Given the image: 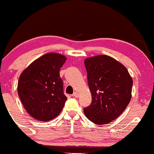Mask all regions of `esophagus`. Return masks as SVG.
<instances>
[{"mask_svg": "<svg viewBox=\"0 0 154 154\" xmlns=\"http://www.w3.org/2000/svg\"><path fill=\"white\" fill-rule=\"evenodd\" d=\"M73 97H75V98H77V97H79L78 93H77V92H74V94H73Z\"/></svg>", "mask_w": 154, "mask_h": 154, "instance_id": "obj_1", "label": "esophagus"}]
</instances>
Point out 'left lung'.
I'll list each match as a JSON object with an SVG mask.
<instances>
[{
    "mask_svg": "<svg viewBox=\"0 0 154 154\" xmlns=\"http://www.w3.org/2000/svg\"><path fill=\"white\" fill-rule=\"evenodd\" d=\"M84 64L92 95V103L84 108V114L95 124H108L130 103L133 80L123 64L108 55L89 57Z\"/></svg>",
    "mask_w": 154,
    "mask_h": 154,
    "instance_id": "left-lung-1",
    "label": "left lung"
}]
</instances>
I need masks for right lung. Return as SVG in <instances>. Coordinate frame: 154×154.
Instances as JSON below:
<instances>
[{
  "mask_svg": "<svg viewBox=\"0 0 154 154\" xmlns=\"http://www.w3.org/2000/svg\"><path fill=\"white\" fill-rule=\"evenodd\" d=\"M66 57L48 53L29 64L20 76L17 93L27 112L34 119L48 122L57 117L67 100L59 74Z\"/></svg>",
  "mask_w": 154,
  "mask_h": 154,
  "instance_id": "obj_1",
  "label": "right lung"
}]
</instances>
